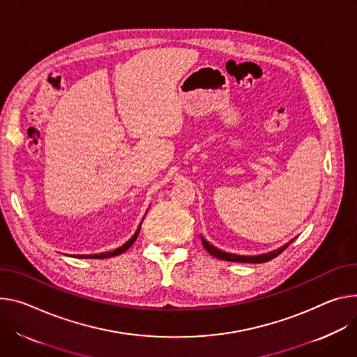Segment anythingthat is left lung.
<instances>
[{"instance_id": "obj_1", "label": "left lung", "mask_w": 357, "mask_h": 357, "mask_svg": "<svg viewBox=\"0 0 357 357\" xmlns=\"http://www.w3.org/2000/svg\"><path fill=\"white\" fill-rule=\"evenodd\" d=\"M202 239V245L204 248L215 257L222 259V261H228V262H243V264H264V262H269L272 261L273 257H276L278 255H280L287 246L289 243L283 245L282 248L271 252V253H265V255H259V256H239V255H232V253H226L220 249H216L213 245H211L208 241L204 239V236H201Z\"/></svg>"}]
</instances>
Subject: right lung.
Here are the masks:
<instances>
[{
    "instance_id": "add662e5",
    "label": "right lung",
    "mask_w": 357,
    "mask_h": 357,
    "mask_svg": "<svg viewBox=\"0 0 357 357\" xmlns=\"http://www.w3.org/2000/svg\"><path fill=\"white\" fill-rule=\"evenodd\" d=\"M139 229H141V225H139V228L137 229V232L134 234V236L129 239L128 242H125L121 248H116V249H114V250H111V252H104V253H100V255H79L78 257H91V259H104V257H112V256H116V255H121V253H123L125 250H128L129 248L132 246V243L137 241V238H138V234H139Z\"/></svg>"
}]
</instances>
